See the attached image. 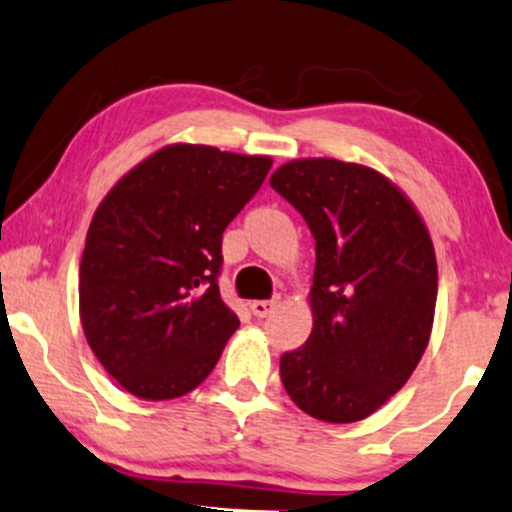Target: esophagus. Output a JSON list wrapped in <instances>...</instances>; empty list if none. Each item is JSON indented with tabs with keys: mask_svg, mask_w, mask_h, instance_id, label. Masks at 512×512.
<instances>
[{
	"mask_svg": "<svg viewBox=\"0 0 512 512\" xmlns=\"http://www.w3.org/2000/svg\"><path fill=\"white\" fill-rule=\"evenodd\" d=\"M279 305H281V298L274 296L272 301H252L250 310H252V315H255V317H267V315H272L274 310L279 308Z\"/></svg>",
	"mask_w": 512,
	"mask_h": 512,
	"instance_id": "obj_1",
	"label": "esophagus"
}]
</instances>
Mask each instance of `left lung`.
<instances>
[{"label": "left lung", "mask_w": 512, "mask_h": 512, "mask_svg": "<svg viewBox=\"0 0 512 512\" xmlns=\"http://www.w3.org/2000/svg\"><path fill=\"white\" fill-rule=\"evenodd\" d=\"M269 185L301 211L315 238L313 332L281 356L298 409L354 424L404 387L433 330L438 264L421 214L378 170L296 158Z\"/></svg>", "instance_id": "1"}]
</instances>
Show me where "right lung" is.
<instances>
[{"label": "right lung", "instance_id": "right-lung-1", "mask_svg": "<svg viewBox=\"0 0 512 512\" xmlns=\"http://www.w3.org/2000/svg\"><path fill=\"white\" fill-rule=\"evenodd\" d=\"M269 168V156L168 144L98 204L79 267L81 327L134 397L192 392L238 330L216 284L221 238Z\"/></svg>", "mask_w": 512, "mask_h": 512}]
</instances>
